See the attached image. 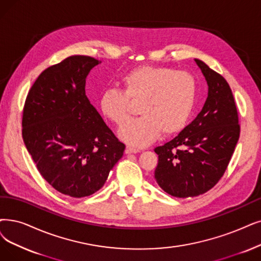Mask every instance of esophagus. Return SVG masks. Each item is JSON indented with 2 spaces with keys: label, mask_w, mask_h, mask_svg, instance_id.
<instances>
[{
  "label": "esophagus",
  "mask_w": 261,
  "mask_h": 261,
  "mask_svg": "<svg viewBox=\"0 0 261 261\" xmlns=\"http://www.w3.org/2000/svg\"><path fill=\"white\" fill-rule=\"evenodd\" d=\"M140 152L139 149H136V148H133V147H126V149H125V153L126 154H132V153H138Z\"/></svg>",
  "instance_id": "obj_1"
}]
</instances>
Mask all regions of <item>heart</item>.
<instances>
[{
	"mask_svg": "<svg viewBox=\"0 0 261 261\" xmlns=\"http://www.w3.org/2000/svg\"><path fill=\"white\" fill-rule=\"evenodd\" d=\"M123 90L107 89L99 99L101 113L121 125L127 119L130 101L138 102L141 117L125 123L120 138L133 145H147L162 133H180L189 122L197 99L198 85L187 71L162 66H140L122 78Z\"/></svg>",
	"mask_w": 261,
	"mask_h": 261,
	"instance_id": "b5f03b06",
	"label": "heart"
}]
</instances>
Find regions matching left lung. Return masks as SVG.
<instances>
[{"label":"left lung","mask_w":261,"mask_h":261,"mask_svg":"<svg viewBox=\"0 0 261 261\" xmlns=\"http://www.w3.org/2000/svg\"><path fill=\"white\" fill-rule=\"evenodd\" d=\"M206 80L207 97L196 119L169 142L155 148L154 176L167 194L187 198L201 195L220 181L240 136L234 98L225 78L195 59Z\"/></svg>","instance_id":"8db88e82"}]
</instances>
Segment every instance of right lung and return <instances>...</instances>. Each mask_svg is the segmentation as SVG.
I'll return each instance as SVG.
<instances>
[{
  "label": "right lung",
  "instance_id": "obj_1",
  "mask_svg": "<svg viewBox=\"0 0 261 261\" xmlns=\"http://www.w3.org/2000/svg\"><path fill=\"white\" fill-rule=\"evenodd\" d=\"M99 63L71 56L48 67L23 108L22 138L39 173L75 198L100 190L125 150L86 95L87 76Z\"/></svg>",
  "mask_w": 261,
  "mask_h": 261
}]
</instances>
